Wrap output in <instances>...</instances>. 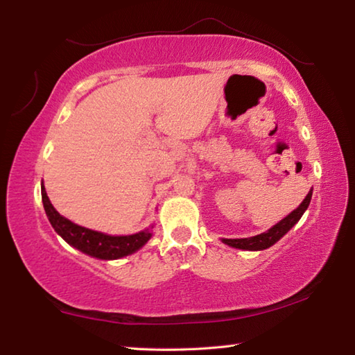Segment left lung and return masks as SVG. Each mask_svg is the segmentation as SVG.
<instances>
[{"mask_svg":"<svg viewBox=\"0 0 355 355\" xmlns=\"http://www.w3.org/2000/svg\"><path fill=\"white\" fill-rule=\"evenodd\" d=\"M311 198H312V190L307 193V196L304 198V200L302 204L298 205V209L293 210L292 213H289L284 219L279 220L278 224H275L264 233H261V235L257 236H252V238H239V239H223V243L230 245V247H235V249H241V250H264V249H269L270 245H273L277 243L278 239H282L287 232H289L293 225H295L300 218L303 216V213L307 210V207H309L311 202Z\"/></svg>","mask_w":355,"mask_h":355,"instance_id":"obj_1","label":"left lung"}]
</instances>
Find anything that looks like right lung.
Masks as SVG:
<instances>
[{
	"label": "right lung",
	"instance_id": "right-lung-1",
	"mask_svg": "<svg viewBox=\"0 0 355 355\" xmlns=\"http://www.w3.org/2000/svg\"><path fill=\"white\" fill-rule=\"evenodd\" d=\"M42 200L44 211L46 215H48V219L51 225L53 227V230H55L69 245L76 247V249L89 257H94L98 259L123 258L126 255H131V253L137 252L140 247H144L151 238L150 229L135 233V235L111 236L73 224L72 220L66 219L53 209V205L51 204V200L48 198V193L44 190V185L42 187Z\"/></svg>",
	"mask_w": 355,
	"mask_h": 355
}]
</instances>
